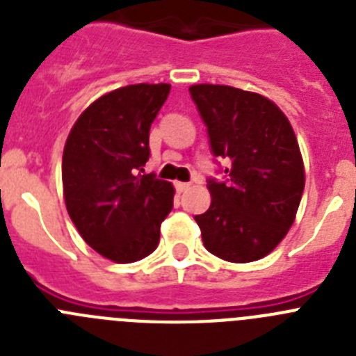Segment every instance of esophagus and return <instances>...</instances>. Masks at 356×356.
Listing matches in <instances>:
<instances>
[{"label":"esophagus","mask_w":356,"mask_h":356,"mask_svg":"<svg viewBox=\"0 0 356 356\" xmlns=\"http://www.w3.org/2000/svg\"><path fill=\"white\" fill-rule=\"evenodd\" d=\"M191 187V184H185V181H176L175 184V188H176V193H185L187 188Z\"/></svg>","instance_id":"1"}]
</instances>
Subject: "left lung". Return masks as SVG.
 I'll return each mask as SVG.
<instances>
[{"label": "left lung", "instance_id": "8db88e82", "mask_svg": "<svg viewBox=\"0 0 356 356\" xmlns=\"http://www.w3.org/2000/svg\"><path fill=\"white\" fill-rule=\"evenodd\" d=\"M210 151L228 160L225 180L209 178L210 209L196 216L207 250L235 264L271 253L294 222L305 169L285 114L260 94L228 85L188 89Z\"/></svg>", "mask_w": 356, "mask_h": 356}]
</instances>
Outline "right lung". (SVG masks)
Instances as JSON below:
<instances>
[{
	"mask_svg": "<svg viewBox=\"0 0 356 356\" xmlns=\"http://www.w3.org/2000/svg\"><path fill=\"white\" fill-rule=\"evenodd\" d=\"M171 90L137 83L105 94L74 122L62 156L69 217L105 259L130 264L156 250L175 188L144 172L149 128Z\"/></svg>",
	"mask_w": 356,
	"mask_h": 356,
	"instance_id": "obj_1",
	"label": "right lung"
}]
</instances>
